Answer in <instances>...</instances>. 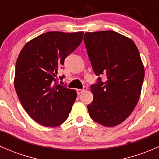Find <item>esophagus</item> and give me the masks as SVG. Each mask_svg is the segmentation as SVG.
Wrapping results in <instances>:
<instances>
[{"mask_svg": "<svg viewBox=\"0 0 159 159\" xmlns=\"http://www.w3.org/2000/svg\"><path fill=\"white\" fill-rule=\"evenodd\" d=\"M87 89H88V88L84 86V87L83 88V89H77L76 91H77V93H78V94H81L82 92H84V91H86Z\"/></svg>", "mask_w": 159, "mask_h": 159, "instance_id": "34e87169", "label": "esophagus"}]
</instances>
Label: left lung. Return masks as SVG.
Listing matches in <instances>:
<instances>
[{
	"mask_svg": "<svg viewBox=\"0 0 159 159\" xmlns=\"http://www.w3.org/2000/svg\"><path fill=\"white\" fill-rule=\"evenodd\" d=\"M84 41L96 75L107 81L91 87L94 99L89 115L105 127H115L129 116L139 102L145 68L134 41L113 30L86 32Z\"/></svg>",
	"mask_w": 159,
	"mask_h": 159,
	"instance_id": "8db88e82",
	"label": "left lung"
}]
</instances>
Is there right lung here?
<instances>
[{
	"label": "right lung",
	"instance_id": "add662e5",
	"mask_svg": "<svg viewBox=\"0 0 159 159\" xmlns=\"http://www.w3.org/2000/svg\"><path fill=\"white\" fill-rule=\"evenodd\" d=\"M83 34V31L46 32L28 41L19 54L14 89L27 113L41 125L57 127L68 118L77 92L57 84L56 78Z\"/></svg>",
	"mask_w": 159,
	"mask_h": 159
}]
</instances>
